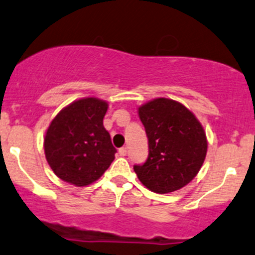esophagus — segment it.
<instances>
[{
  "label": "esophagus",
  "instance_id": "esophagus-1",
  "mask_svg": "<svg viewBox=\"0 0 255 255\" xmlns=\"http://www.w3.org/2000/svg\"><path fill=\"white\" fill-rule=\"evenodd\" d=\"M119 154L122 155V157H125V155L128 154V149H127V147H122V148L119 149Z\"/></svg>",
  "mask_w": 255,
  "mask_h": 255
}]
</instances>
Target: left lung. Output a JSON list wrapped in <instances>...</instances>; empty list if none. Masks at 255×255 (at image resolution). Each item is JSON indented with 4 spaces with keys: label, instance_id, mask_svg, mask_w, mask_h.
<instances>
[{
    "label": "left lung",
    "instance_id": "obj_1",
    "mask_svg": "<svg viewBox=\"0 0 255 255\" xmlns=\"http://www.w3.org/2000/svg\"><path fill=\"white\" fill-rule=\"evenodd\" d=\"M148 137V158L133 165L138 180L155 193L180 190L194 179L207 155L205 131L190 109L169 98L138 108Z\"/></svg>",
    "mask_w": 255,
    "mask_h": 255
}]
</instances>
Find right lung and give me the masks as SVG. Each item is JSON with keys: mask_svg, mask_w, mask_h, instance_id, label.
Instances as JSON below:
<instances>
[{"mask_svg": "<svg viewBox=\"0 0 255 255\" xmlns=\"http://www.w3.org/2000/svg\"><path fill=\"white\" fill-rule=\"evenodd\" d=\"M108 103L95 97L63 108L46 131L43 147L48 165L63 181L87 186L100 179L117 149L103 127Z\"/></svg>", "mask_w": 255, "mask_h": 255, "instance_id": "right-lung-1", "label": "right lung"}]
</instances>
